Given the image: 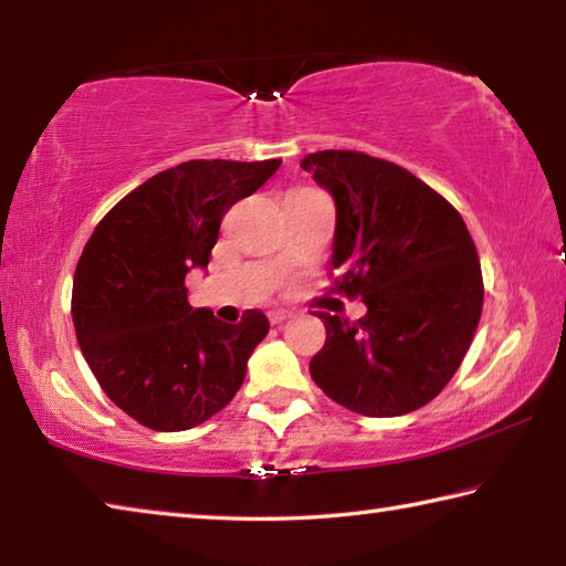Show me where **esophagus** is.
Masks as SVG:
<instances>
[{"label": "esophagus", "mask_w": 566, "mask_h": 566, "mask_svg": "<svg viewBox=\"0 0 566 566\" xmlns=\"http://www.w3.org/2000/svg\"><path fill=\"white\" fill-rule=\"evenodd\" d=\"M266 317H270L272 324H282L284 319L292 317V312L290 310H272L270 314H266Z\"/></svg>", "instance_id": "1"}]
</instances>
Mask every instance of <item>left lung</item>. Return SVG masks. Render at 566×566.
Instances as JSON below:
<instances>
[{
  "mask_svg": "<svg viewBox=\"0 0 566 566\" xmlns=\"http://www.w3.org/2000/svg\"><path fill=\"white\" fill-rule=\"evenodd\" d=\"M337 205L332 290L361 296L349 322L317 312L327 342L312 379L364 417L409 415L442 391L482 317L484 282L462 214L395 161L324 149L302 159Z\"/></svg>",
  "mask_w": 566,
  "mask_h": 566,
  "instance_id": "obj_1",
  "label": "left lung"
}]
</instances>
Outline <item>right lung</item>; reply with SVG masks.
I'll use <instances>...</instances> for the list:
<instances>
[{
  "label": "right lung",
  "mask_w": 566,
  "mask_h": 566,
  "mask_svg": "<svg viewBox=\"0 0 566 566\" xmlns=\"http://www.w3.org/2000/svg\"><path fill=\"white\" fill-rule=\"evenodd\" d=\"M282 159H191L114 205L76 262L72 319L80 349L114 405L157 432H181L224 409L266 332L187 302L185 276L207 266L227 209L254 195Z\"/></svg>",
  "instance_id": "1"
}]
</instances>
